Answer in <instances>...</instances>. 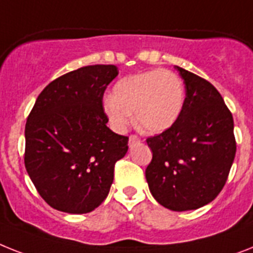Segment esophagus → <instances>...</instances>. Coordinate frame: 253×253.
Segmentation results:
<instances>
[{
	"instance_id": "esophagus-1",
	"label": "esophagus",
	"mask_w": 253,
	"mask_h": 253,
	"mask_svg": "<svg viewBox=\"0 0 253 253\" xmlns=\"http://www.w3.org/2000/svg\"><path fill=\"white\" fill-rule=\"evenodd\" d=\"M139 142H141V139H139L138 135L131 134L130 137H129V147H134L135 145H138Z\"/></svg>"
}]
</instances>
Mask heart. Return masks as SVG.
<instances>
[{"label":"heart","instance_id":"heart-1","mask_svg":"<svg viewBox=\"0 0 253 253\" xmlns=\"http://www.w3.org/2000/svg\"><path fill=\"white\" fill-rule=\"evenodd\" d=\"M183 103L185 89L178 75L156 68L120 79L111 97L104 99L103 111L115 130L128 128L134 112L139 130L160 134L176 124Z\"/></svg>","mask_w":253,"mask_h":253}]
</instances>
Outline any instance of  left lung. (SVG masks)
Wrapping results in <instances>:
<instances>
[{
    "label": "left lung",
    "instance_id": "8db88e82",
    "mask_svg": "<svg viewBox=\"0 0 253 253\" xmlns=\"http://www.w3.org/2000/svg\"><path fill=\"white\" fill-rule=\"evenodd\" d=\"M186 98L176 124L147 138L152 160L146 168L150 193L170 211L211 203L226 182L237 151L233 115L213 85L174 67Z\"/></svg>",
    "mask_w": 253,
    "mask_h": 253
}]
</instances>
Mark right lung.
I'll use <instances>...</instances> for the list:
<instances>
[{
	"label": "right lung",
	"instance_id": "add662e5",
	"mask_svg": "<svg viewBox=\"0 0 253 253\" xmlns=\"http://www.w3.org/2000/svg\"><path fill=\"white\" fill-rule=\"evenodd\" d=\"M118 75L116 66L95 64L58 77L41 91L27 119L24 164L54 210L87 213L110 193L115 163L128 151V137L106 125L102 104Z\"/></svg>",
	"mask_w": 253,
	"mask_h": 253
}]
</instances>
